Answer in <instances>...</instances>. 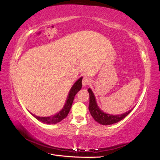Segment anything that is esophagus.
Returning a JSON list of instances; mask_svg holds the SVG:
<instances>
[{"label": "esophagus", "mask_w": 160, "mask_h": 160, "mask_svg": "<svg viewBox=\"0 0 160 160\" xmlns=\"http://www.w3.org/2000/svg\"><path fill=\"white\" fill-rule=\"evenodd\" d=\"M91 83V80L88 77L86 76H84L83 78V80H82V84L83 86H88V85H90Z\"/></svg>", "instance_id": "1"}]
</instances>
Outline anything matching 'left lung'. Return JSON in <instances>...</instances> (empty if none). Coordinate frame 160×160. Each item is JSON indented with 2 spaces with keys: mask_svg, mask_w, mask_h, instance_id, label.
<instances>
[{
  "mask_svg": "<svg viewBox=\"0 0 160 160\" xmlns=\"http://www.w3.org/2000/svg\"><path fill=\"white\" fill-rule=\"evenodd\" d=\"M88 92H89L90 94V105H89V110L91 113L92 116L93 117L94 119L97 121V122L101 124V125H112V124H114L118 122L120 120H122L124 118L129 114V113L132 111L133 109H130L129 111L127 112L126 113H124L120 115H112V114H108V113H106L103 112L99 109L98 107L97 101H96L95 97L93 92H92V90L90 88L88 90Z\"/></svg>",
  "mask_w": 160,
  "mask_h": 160,
  "instance_id": "obj_1",
  "label": "left lung"
}]
</instances>
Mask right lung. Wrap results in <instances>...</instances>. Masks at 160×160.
<instances>
[{
    "label": "right lung",
    "instance_id": "add662e5",
    "mask_svg": "<svg viewBox=\"0 0 160 160\" xmlns=\"http://www.w3.org/2000/svg\"><path fill=\"white\" fill-rule=\"evenodd\" d=\"M82 79L83 77H81L80 79H78L76 82L74 83V84L73 85L72 88H71L69 92V94L68 96V98H67L66 104L59 113H56V114L52 116L48 117H40L35 116L33 114H32V113L31 114L38 120H40L42 122H44L46 124H56L60 121H62L63 119H64L66 117L68 116L71 108V106H72V104L74 96L77 94V92L81 90V87H82V83H81Z\"/></svg>",
    "mask_w": 160,
    "mask_h": 160
}]
</instances>
